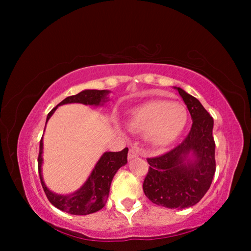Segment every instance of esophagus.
<instances>
[{
    "mask_svg": "<svg viewBox=\"0 0 251 251\" xmlns=\"http://www.w3.org/2000/svg\"><path fill=\"white\" fill-rule=\"evenodd\" d=\"M138 156V151L134 150V148H130L129 151H128V159H131V158H135V157Z\"/></svg>",
    "mask_w": 251,
    "mask_h": 251,
    "instance_id": "34e87169",
    "label": "esophagus"
}]
</instances>
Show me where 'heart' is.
<instances>
[{
  "mask_svg": "<svg viewBox=\"0 0 251 251\" xmlns=\"http://www.w3.org/2000/svg\"><path fill=\"white\" fill-rule=\"evenodd\" d=\"M187 122L188 113L184 105L155 100L131 110L127 125L133 131H145V137L151 145L164 147L179 137Z\"/></svg>",
  "mask_w": 251,
  "mask_h": 251,
  "instance_id": "1",
  "label": "heart"
}]
</instances>
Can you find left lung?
Masks as SVG:
<instances>
[{
    "mask_svg": "<svg viewBox=\"0 0 251 251\" xmlns=\"http://www.w3.org/2000/svg\"><path fill=\"white\" fill-rule=\"evenodd\" d=\"M193 120L189 134L165 154L147 158L143 190L151 202L171 209L188 208L205 196L216 172L214 120L196 97L175 87Z\"/></svg>",
    "mask_w": 251,
    "mask_h": 251,
    "instance_id": "1",
    "label": "left lung"
}]
</instances>
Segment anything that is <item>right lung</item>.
Returning <instances> with one entry per match:
<instances>
[{
  "label": "right lung",
  "mask_w": 251,
  "mask_h": 251,
  "mask_svg": "<svg viewBox=\"0 0 251 251\" xmlns=\"http://www.w3.org/2000/svg\"><path fill=\"white\" fill-rule=\"evenodd\" d=\"M108 91L97 90H85L76 95H72L63 100L56 107H54L49 113L46 123L50 117L53 115L59 105L70 103H80L85 105H100L107 100ZM103 105V104H101ZM45 130V129H44ZM42 152H43V137L40 142V152L37 163H39V174L42 187H43L46 197L53 206L59 210L66 211L71 215H90L93 212L100 210L107 201L110 184L116 172L127 163V152L128 148H124L121 151H107L104 152L96 166L93 169L92 174L88 177L86 182L80 188L72 195H57L50 192L44 184L42 177Z\"/></svg>",
  "instance_id": "right-lung-1"
}]
</instances>
